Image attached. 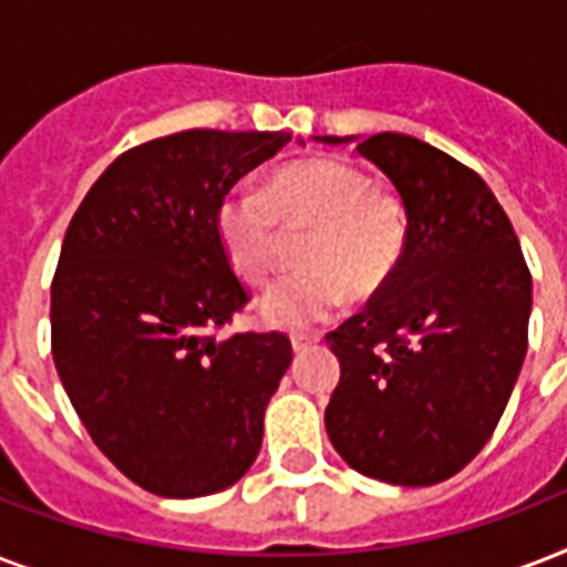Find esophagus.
I'll use <instances>...</instances> for the list:
<instances>
[{"mask_svg": "<svg viewBox=\"0 0 567 567\" xmlns=\"http://www.w3.org/2000/svg\"><path fill=\"white\" fill-rule=\"evenodd\" d=\"M315 341H318V336H311V332H293L291 336L293 350H306V347L315 344Z\"/></svg>", "mask_w": 567, "mask_h": 567, "instance_id": "34e87169", "label": "esophagus"}]
</instances>
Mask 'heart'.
Returning a JSON list of instances; mask_svg holds the SVG:
<instances>
[{"label": "heart", "mask_w": 567, "mask_h": 567, "mask_svg": "<svg viewBox=\"0 0 567 567\" xmlns=\"http://www.w3.org/2000/svg\"><path fill=\"white\" fill-rule=\"evenodd\" d=\"M214 229L229 267L247 285H267L282 265L285 231H309L300 270L265 293L258 315L270 327L311 329L336 318L347 293L368 300L394 279L409 247V217L394 190L377 188L341 158L285 164L265 194L229 190Z\"/></svg>", "instance_id": "obj_1"}]
</instances>
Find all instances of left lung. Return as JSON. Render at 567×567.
I'll use <instances>...</instances> for the list:
<instances>
[{
	"label": "left lung",
	"mask_w": 567,
	"mask_h": 567,
	"mask_svg": "<svg viewBox=\"0 0 567 567\" xmlns=\"http://www.w3.org/2000/svg\"><path fill=\"white\" fill-rule=\"evenodd\" d=\"M336 144L338 137H323ZM400 190L409 247L396 276L327 344L341 379L332 447L359 474L435 485L492 439L527 355L533 276L485 182L417 137L355 144Z\"/></svg>",
	"instance_id": "1"
}]
</instances>
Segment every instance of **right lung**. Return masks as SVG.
Here are the masks:
<instances>
[{
	"instance_id": "add662e5",
	"label": "right lung",
	"mask_w": 567,
	"mask_h": 567,
	"mask_svg": "<svg viewBox=\"0 0 567 567\" xmlns=\"http://www.w3.org/2000/svg\"><path fill=\"white\" fill-rule=\"evenodd\" d=\"M288 132L190 128L132 146L66 226L52 359L93 444L146 492L205 497L256 462L285 332L217 338L249 302L214 212Z\"/></svg>"
}]
</instances>
